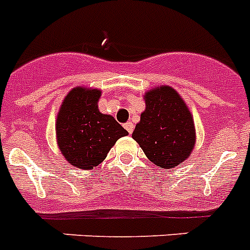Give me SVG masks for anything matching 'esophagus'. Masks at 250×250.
Here are the masks:
<instances>
[{
  "instance_id": "34e87169",
  "label": "esophagus",
  "mask_w": 250,
  "mask_h": 250,
  "mask_svg": "<svg viewBox=\"0 0 250 250\" xmlns=\"http://www.w3.org/2000/svg\"><path fill=\"white\" fill-rule=\"evenodd\" d=\"M125 129H127L128 133L131 134L132 132H133V129H134V125H133V123H132V122H127L125 125Z\"/></svg>"
}]
</instances>
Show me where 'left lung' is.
<instances>
[{
	"label": "left lung",
	"instance_id": "1",
	"mask_svg": "<svg viewBox=\"0 0 250 250\" xmlns=\"http://www.w3.org/2000/svg\"><path fill=\"white\" fill-rule=\"evenodd\" d=\"M143 99L146 108L141 113L132 138L152 164L173 168L190 157L196 143L192 114L172 86L149 89Z\"/></svg>",
	"mask_w": 250,
	"mask_h": 250
}]
</instances>
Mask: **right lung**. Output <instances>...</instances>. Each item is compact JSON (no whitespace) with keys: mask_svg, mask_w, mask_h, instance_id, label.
Listing matches in <instances>:
<instances>
[{"mask_svg":"<svg viewBox=\"0 0 250 250\" xmlns=\"http://www.w3.org/2000/svg\"><path fill=\"white\" fill-rule=\"evenodd\" d=\"M102 90L75 86L65 95L56 116V143L71 166L92 170L128 132L109 114L99 110Z\"/></svg>","mask_w":250,"mask_h":250,"instance_id":"right-lung-1","label":"right lung"}]
</instances>
